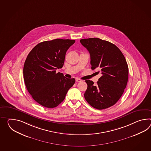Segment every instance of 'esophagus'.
<instances>
[{
  "label": "esophagus",
  "mask_w": 151,
  "mask_h": 151,
  "mask_svg": "<svg viewBox=\"0 0 151 151\" xmlns=\"http://www.w3.org/2000/svg\"><path fill=\"white\" fill-rule=\"evenodd\" d=\"M82 81V80H81V79H79V78H76V82H81Z\"/></svg>",
  "instance_id": "34e87169"
}]
</instances>
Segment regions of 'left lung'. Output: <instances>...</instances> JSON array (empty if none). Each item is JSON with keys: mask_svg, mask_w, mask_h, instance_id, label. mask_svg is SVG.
<instances>
[{"mask_svg": "<svg viewBox=\"0 0 151 151\" xmlns=\"http://www.w3.org/2000/svg\"><path fill=\"white\" fill-rule=\"evenodd\" d=\"M81 43L89 51L91 69H99L102 76L97 84L86 82L84 98L94 108L104 109L117 102L124 92L128 78V67L125 57L114 44L97 38L82 39Z\"/></svg>", "mask_w": 151, "mask_h": 151, "instance_id": "8db88e82", "label": "left lung"}]
</instances>
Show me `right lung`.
I'll use <instances>...</instances> for the list:
<instances>
[{"instance_id":"obj_1","label":"right lung","mask_w":151,"mask_h":151,"mask_svg":"<svg viewBox=\"0 0 151 151\" xmlns=\"http://www.w3.org/2000/svg\"><path fill=\"white\" fill-rule=\"evenodd\" d=\"M75 42L63 39L44 41L28 54L24 65V80L32 97L42 106L57 107L75 83L74 78L56 73L63 67L66 52Z\"/></svg>"}]
</instances>
